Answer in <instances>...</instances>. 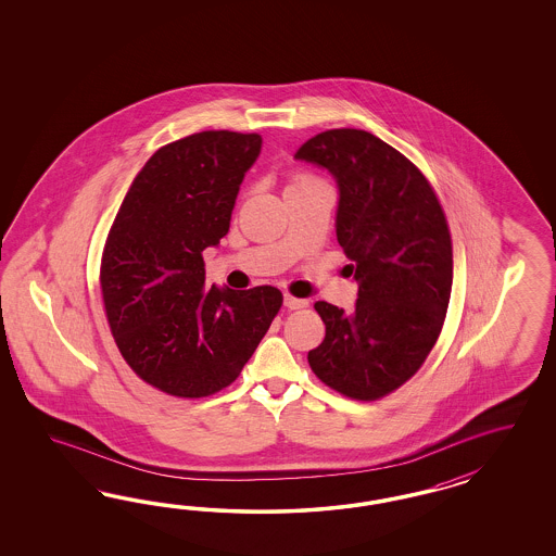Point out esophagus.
<instances>
[{
    "instance_id": "1",
    "label": "esophagus",
    "mask_w": 556,
    "mask_h": 556,
    "mask_svg": "<svg viewBox=\"0 0 556 556\" xmlns=\"http://www.w3.org/2000/svg\"><path fill=\"white\" fill-rule=\"evenodd\" d=\"M286 307L287 309H303V307H307L309 302L307 300H302V298H293V295H286Z\"/></svg>"
}]
</instances>
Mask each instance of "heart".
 I'll return each instance as SVG.
<instances>
[{"mask_svg": "<svg viewBox=\"0 0 556 556\" xmlns=\"http://www.w3.org/2000/svg\"><path fill=\"white\" fill-rule=\"evenodd\" d=\"M309 181H314L312 177H307V175H298L295 179H293V184L291 186H302V184H309Z\"/></svg>", "mask_w": 556, "mask_h": 556, "instance_id": "obj_1", "label": "heart"}]
</instances>
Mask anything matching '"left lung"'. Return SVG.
I'll return each instance as SVG.
<instances>
[{
    "label": "left lung",
    "mask_w": 556,
    "mask_h": 556,
    "mask_svg": "<svg viewBox=\"0 0 556 556\" xmlns=\"http://www.w3.org/2000/svg\"><path fill=\"white\" fill-rule=\"evenodd\" d=\"M295 159L334 175L338 244L358 283L353 314L314 303L326 337L307 363L338 393L381 400L418 372L440 337L453 289L448 222L420 168L370 132L326 130Z\"/></svg>",
    "instance_id": "obj_1"
}]
</instances>
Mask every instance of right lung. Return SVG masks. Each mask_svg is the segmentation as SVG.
I'll return each mask as SVG.
<instances>
[{"instance_id": "1", "label": "right lung", "mask_w": 556, "mask_h": 556, "mask_svg": "<svg viewBox=\"0 0 556 556\" xmlns=\"http://www.w3.org/2000/svg\"><path fill=\"white\" fill-rule=\"evenodd\" d=\"M263 138L205 130L161 147L136 175L105 238V318L128 367L175 397L228 388L281 309L277 287H205L202 253L228 235Z\"/></svg>"}]
</instances>
